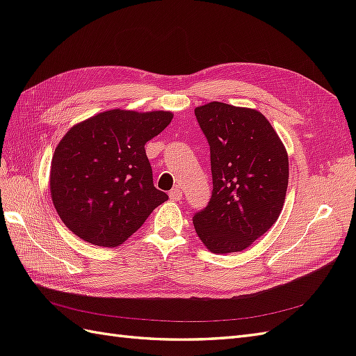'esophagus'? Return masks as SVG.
<instances>
[{
  "instance_id": "esophagus-1",
  "label": "esophagus",
  "mask_w": 356,
  "mask_h": 356,
  "mask_svg": "<svg viewBox=\"0 0 356 356\" xmlns=\"http://www.w3.org/2000/svg\"><path fill=\"white\" fill-rule=\"evenodd\" d=\"M169 197H170L172 200H175V202L181 200V199H182V190H181L179 187L172 188V190L169 191Z\"/></svg>"
}]
</instances>
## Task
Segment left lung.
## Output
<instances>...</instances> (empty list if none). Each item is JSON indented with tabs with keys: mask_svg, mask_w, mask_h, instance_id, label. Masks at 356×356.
<instances>
[{
	"mask_svg": "<svg viewBox=\"0 0 356 356\" xmlns=\"http://www.w3.org/2000/svg\"><path fill=\"white\" fill-rule=\"evenodd\" d=\"M211 149L212 195L193 215L215 254L243 251L276 222L288 187V154L255 110L211 102L195 110Z\"/></svg>",
	"mask_w": 356,
	"mask_h": 356,
	"instance_id": "left-lung-1",
	"label": "left lung"
}]
</instances>
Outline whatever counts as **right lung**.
<instances>
[{
  "instance_id": "right-lung-1",
  "label": "right lung",
  "mask_w": 356,
  "mask_h": 356,
  "mask_svg": "<svg viewBox=\"0 0 356 356\" xmlns=\"http://www.w3.org/2000/svg\"><path fill=\"white\" fill-rule=\"evenodd\" d=\"M168 111L111 110L62 138L50 169L53 204L83 241L118 246L168 195L153 184L144 145L170 123Z\"/></svg>"
}]
</instances>
